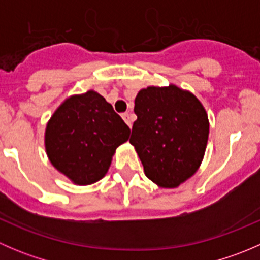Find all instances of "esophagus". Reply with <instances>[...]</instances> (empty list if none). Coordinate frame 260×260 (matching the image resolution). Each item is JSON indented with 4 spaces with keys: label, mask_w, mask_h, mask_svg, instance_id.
I'll use <instances>...</instances> for the list:
<instances>
[{
    "label": "esophagus",
    "mask_w": 260,
    "mask_h": 260,
    "mask_svg": "<svg viewBox=\"0 0 260 260\" xmlns=\"http://www.w3.org/2000/svg\"><path fill=\"white\" fill-rule=\"evenodd\" d=\"M122 118L124 119V122L127 123L128 127H132V120H131V114L128 113V112H125V113L122 114Z\"/></svg>",
    "instance_id": "34e87169"
}]
</instances>
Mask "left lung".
<instances>
[{"label":"left lung","mask_w":260,"mask_h":260,"mask_svg":"<svg viewBox=\"0 0 260 260\" xmlns=\"http://www.w3.org/2000/svg\"><path fill=\"white\" fill-rule=\"evenodd\" d=\"M135 113L129 142L146 176L161 187H177L195 174L205 153L209 120L203 104L175 85L148 86L136 96Z\"/></svg>","instance_id":"left-lung-1"}]
</instances>
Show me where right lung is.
<instances>
[{"instance_id": "add662e5", "label": "right lung", "mask_w": 260, "mask_h": 260, "mask_svg": "<svg viewBox=\"0 0 260 260\" xmlns=\"http://www.w3.org/2000/svg\"><path fill=\"white\" fill-rule=\"evenodd\" d=\"M129 127L96 91L70 96L49 120L45 147L55 169L78 185L104 177Z\"/></svg>"}]
</instances>
